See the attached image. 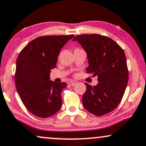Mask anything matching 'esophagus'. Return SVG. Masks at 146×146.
I'll return each mask as SVG.
<instances>
[{
  "instance_id": "1",
  "label": "esophagus",
  "mask_w": 146,
  "mask_h": 146,
  "mask_svg": "<svg viewBox=\"0 0 146 146\" xmlns=\"http://www.w3.org/2000/svg\"><path fill=\"white\" fill-rule=\"evenodd\" d=\"M69 85L70 86H74V85H76V82H75V81H71V82L69 83Z\"/></svg>"
}]
</instances>
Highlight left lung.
<instances>
[{
  "label": "left lung",
  "instance_id": "left-lung-1",
  "mask_svg": "<svg viewBox=\"0 0 146 146\" xmlns=\"http://www.w3.org/2000/svg\"><path fill=\"white\" fill-rule=\"evenodd\" d=\"M87 55V73L97 75L96 86L86 85L82 97L84 108L97 116L106 115L117 108L127 87L129 74L123 50L108 36L98 34L75 36Z\"/></svg>",
  "mask_w": 146,
  "mask_h": 146
}]
</instances>
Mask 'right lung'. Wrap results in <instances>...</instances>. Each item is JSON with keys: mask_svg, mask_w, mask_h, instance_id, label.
<instances>
[{"mask_svg": "<svg viewBox=\"0 0 146 146\" xmlns=\"http://www.w3.org/2000/svg\"><path fill=\"white\" fill-rule=\"evenodd\" d=\"M73 35L42 36L29 42L17 59L15 85L27 110L40 118L49 117L62 106L61 92L67 83L50 79L60 50Z\"/></svg>", "mask_w": 146, "mask_h": 146, "instance_id": "right-lung-1", "label": "right lung"}]
</instances>
